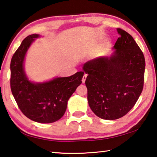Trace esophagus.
I'll return each mask as SVG.
<instances>
[{
    "label": "esophagus",
    "instance_id": "1",
    "mask_svg": "<svg viewBox=\"0 0 157 157\" xmlns=\"http://www.w3.org/2000/svg\"><path fill=\"white\" fill-rule=\"evenodd\" d=\"M86 77H87V75H86V74H84V76H83V78H82V83H84V82H85V80H86Z\"/></svg>",
    "mask_w": 157,
    "mask_h": 157
}]
</instances>
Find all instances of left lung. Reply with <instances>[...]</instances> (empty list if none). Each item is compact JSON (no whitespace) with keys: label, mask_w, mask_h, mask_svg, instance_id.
Here are the masks:
<instances>
[{"label":"left lung","mask_w":157,"mask_h":157,"mask_svg":"<svg viewBox=\"0 0 157 157\" xmlns=\"http://www.w3.org/2000/svg\"><path fill=\"white\" fill-rule=\"evenodd\" d=\"M110 56L86 62L89 107L98 117L114 120L127 114L143 89L145 60L133 37L121 29Z\"/></svg>","instance_id":"left-lung-1"}]
</instances>
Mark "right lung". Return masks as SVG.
Listing matches in <instances>:
<instances>
[{"instance_id":"add662e5","label":"right lung","mask_w":157,"mask_h":157,"mask_svg":"<svg viewBox=\"0 0 157 157\" xmlns=\"http://www.w3.org/2000/svg\"><path fill=\"white\" fill-rule=\"evenodd\" d=\"M40 37L38 34L26 37L12 56L10 86L12 95L24 115L36 122L47 124L63 116L70 97L82 83L84 72L43 82L29 80L24 71L25 56L35 39Z\"/></svg>"}]
</instances>
